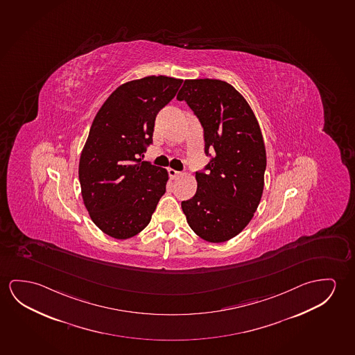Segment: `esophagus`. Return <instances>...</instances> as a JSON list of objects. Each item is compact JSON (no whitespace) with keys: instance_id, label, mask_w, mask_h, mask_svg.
Here are the masks:
<instances>
[{"instance_id":"obj_1","label":"esophagus","mask_w":355,"mask_h":355,"mask_svg":"<svg viewBox=\"0 0 355 355\" xmlns=\"http://www.w3.org/2000/svg\"><path fill=\"white\" fill-rule=\"evenodd\" d=\"M168 175L172 180H175V178H177L178 175H180V172H178V171H175V169L169 168L168 169Z\"/></svg>"}]
</instances>
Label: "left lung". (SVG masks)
Returning a JSON list of instances; mask_svg holds the SVG:
<instances>
[{"instance_id":"8db88e82","label":"left lung","mask_w":355,"mask_h":355,"mask_svg":"<svg viewBox=\"0 0 355 355\" xmlns=\"http://www.w3.org/2000/svg\"><path fill=\"white\" fill-rule=\"evenodd\" d=\"M204 129L209 164L196 173V196L182 202L191 229L202 240L239 235L259 205L267 167L262 131L250 104L221 80H186L177 94Z\"/></svg>"}]
</instances>
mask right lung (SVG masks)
I'll return each mask as SVG.
<instances>
[{
    "label": "right lung",
    "mask_w": 355,
    "mask_h": 355,
    "mask_svg": "<svg viewBox=\"0 0 355 355\" xmlns=\"http://www.w3.org/2000/svg\"><path fill=\"white\" fill-rule=\"evenodd\" d=\"M182 82L167 76L126 82L94 116L78 178L89 216L110 237L125 240L145 229L166 191L167 171L140 157L153 144L156 115Z\"/></svg>",
    "instance_id": "add662e5"
}]
</instances>
